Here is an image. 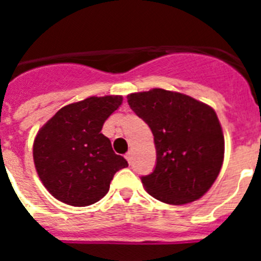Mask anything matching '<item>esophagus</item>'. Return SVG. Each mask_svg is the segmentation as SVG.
Returning <instances> with one entry per match:
<instances>
[{"instance_id": "obj_1", "label": "esophagus", "mask_w": 261, "mask_h": 261, "mask_svg": "<svg viewBox=\"0 0 261 261\" xmlns=\"http://www.w3.org/2000/svg\"><path fill=\"white\" fill-rule=\"evenodd\" d=\"M125 158H126V161H128L129 165H132V159H133V156H132V153H130V151H129V153H126V154H125Z\"/></svg>"}]
</instances>
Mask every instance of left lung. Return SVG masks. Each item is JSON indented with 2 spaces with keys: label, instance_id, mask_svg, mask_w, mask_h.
<instances>
[{
  "label": "left lung",
  "instance_id": "1",
  "mask_svg": "<svg viewBox=\"0 0 261 261\" xmlns=\"http://www.w3.org/2000/svg\"><path fill=\"white\" fill-rule=\"evenodd\" d=\"M126 98L154 136L155 167L141 176L147 193L171 205L188 204L204 196L220 174L225 153L222 128L213 108L163 89Z\"/></svg>",
  "mask_w": 261,
  "mask_h": 261
}]
</instances>
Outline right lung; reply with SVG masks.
Segmentation results:
<instances>
[{"mask_svg": "<svg viewBox=\"0 0 261 261\" xmlns=\"http://www.w3.org/2000/svg\"><path fill=\"white\" fill-rule=\"evenodd\" d=\"M123 96H90L62 107L43 125L34 141V162L41 183L53 197L73 206H87L105 197L124 156L112 150L100 133Z\"/></svg>", "mask_w": 261, "mask_h": 261, "instance_id": "1", "label": "right lung"}]
</instances>
